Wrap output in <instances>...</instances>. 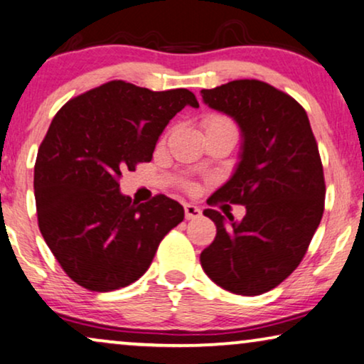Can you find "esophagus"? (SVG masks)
I'll return each instance as SVG.
<instances>
[{
  "mask_svg": "<svg viewBox=\"0 0 364 364\" xmlns=\"http://www.w3.org/2000/svg\"><path fill=\"white\" fill-rule=\"evenodd\" d=\"M185 215H186V220H196V218L201 216V210L198 206L185 205Z\"/></svg>",
  "mask_w": 364,
  "mask_h": 364,
  "instance_id": "34e87169",
  "label": "esophagus"
}]
</instances>
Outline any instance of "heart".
Instances as JSON below:
<instances>
[{
    "mask_svg": "<svg viewBox=\"0 0 364 364\" xmlns=\"http://www.w3.org/2000/svg\"><path fill=\"white\" fill-rule=\"evenodd\" d=\"M205 129H210V128H235V126L231 124L230 119H226L225 116H208L205 119Z\"/></svg>",
    "mask_w": 364,
    "mask_h": 364,
    "instance_id": "obj_1",
    "label": "heart"
}]
</instances>
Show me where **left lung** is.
Segmentation results:
<instances>
[{
    "instance_id": "obj_1",
    "label": "left lung",
    "mask_w": 364,
    "mask_h": 364,
    "mask_svg": "<svg viewBox=\"0 0 364 364\" xmlns=\"http://www.w3.org/2000/svg\"><path fill=\"white\" fill-rule=\"evenodd\" d=\"M201 96L240 126V161L213 196L245 205L246 215L236 221L203 211L216 238L200 261L218 287L256 296L298 268L321 221L326 188L318 144L303 106L263 81H230Z\"/></svg>"
}]
</instances>
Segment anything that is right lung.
<instances>
[{"label": "right lung", "instance_id": "add662e5", "mask_svg": "<svg viewBox=\"0 0 364 364\" xmlns=\"http://www.w3.org/2000/svg\"><path fill=\"white\" fill-rule=\"evenodd\" d=\"M185 106V88L151 91L109 81L68 101L38 149V226L65 273L91 291H113L141 278L185 210L158 195L134 203L119 191L123 171L151 161L158 138Z\"/></svg>", "mask_w": 364, "mask_h": 364}]
</instances>
